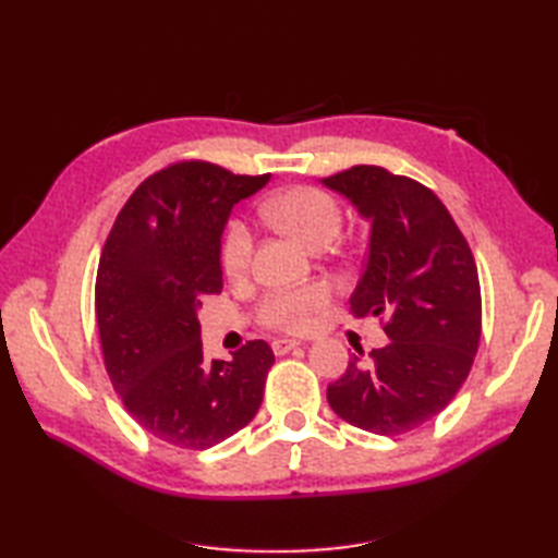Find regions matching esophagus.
Wrapping results in <instances>:
<instances>
[{
  "instance_id": "34e87169",
  "label": "esophagus",
  "mask_w": 558,
  "mask_h": 558,
  "mask_svg": "<svg viewBox=\"0 0 558 558\" xmlns=\"http://www.w3.org/2000/svg\"><path fill=\"white\" fill-rule=\"evenodd\" d=\"M298 345H302V342L300 340H290V338H278V340L270 342V348H272V352H276V354H288L290 350H294Z\"/></svg>"
}]
</instances>
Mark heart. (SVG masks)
Returning <instances> with one entry per match:
<instances>
[{
    "label": "heart",
    "mask_w": 558,
    "mask_h": 558,
    "mask_svg": "<svg viewBox=\"0 0 558 558\" xmlns=\"http://www.w3.org/2000/svg\"><path fill=\"white\" fill-rule=\"evenodd\" d=\"M264 216L270 225H276L278 230L290 234L306 248L328 246L342 228V216L336 201L312 186H294L272 196L264 208ZM220 260L222 270L230 278H242L246 272L248 260H252V232L242 220L230 222L228 232H225ZM328 298V288L318 286V282L298 290L270 292L258 306V318L268 328L300 333V330L310 328L314 314L324 310Z\"/></svg>",
    "instance_id": "b5f03b06"
}]
</instances>
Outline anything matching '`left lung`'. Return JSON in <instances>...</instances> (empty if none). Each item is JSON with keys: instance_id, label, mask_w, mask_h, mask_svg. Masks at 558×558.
Masks as SVG:
<instances>
[{"instance_id": "8db88e82", "label": "left lung", "mask_w": 558, "mask_h": 558, "mask_svg": "<svg viewBox=\"0 0 558 558\" xmlns=\"http://www.w3.org/2000/svg\"><path fill=\"white\" fill-rule=\"evenodd\" d=\"M369 222V252L352 316H381L388 342L352 357L328 386L340 420L400 436L434 420L475 362L482 333L477 266L465 236L432 189L376 165L322 180Z\"/></svg>"}]
</instances>
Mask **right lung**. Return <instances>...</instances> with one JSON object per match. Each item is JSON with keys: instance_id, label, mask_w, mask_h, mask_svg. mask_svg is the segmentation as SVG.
<instances>
[{"instance_id": "right-lung-1", "label": "right lung", "mask_w": 558, "mask_h": 558, "mask_svg": "<svg viewBox=\"0 0 558 558\" xmlns=\"http://www.w3.org/2000/svg\"><path fill=\"white\" fill-rule=\"evenodd\" d=\"M270 174L170 165L129 196L105 242L96 318L105 369L129 414L165 444L206 450L256 417L268 369L264 340L230 362L204 360L201 300L222 292L220 244L232 206Z\"/></svg>"}]
</instances>
